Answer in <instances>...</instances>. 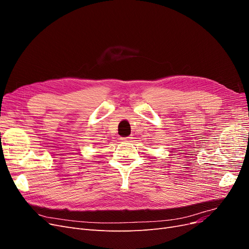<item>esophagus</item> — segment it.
Wrapping results in <instances>:
<instances>
[{
	"label": "esophagus",
	"mask_w": 249,
	"mask_h": 249,
	"mask_svg": "<svg viewBox=\"0 0 249 249\" xmlns=\"http://www.w3.org/2000/svg\"><path fill=\"white\" fill-rule=\"evenodd\" d=\"M131 138L132 137H124V138H122V140H124V141H130Z\"/></svg>",
	"instance_id": "obj_1"
}]
</instances>
